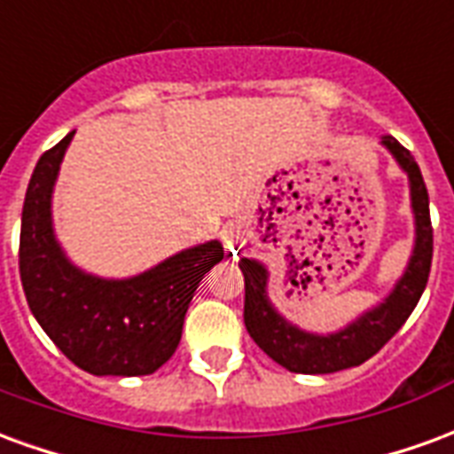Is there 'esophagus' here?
Masks as SVG:
<instances>
[{
	"instance_id": "34e87169",
	"label": "esophagus",
	"mask_w": 454,
	"mask_h": 454,
	"mask_svg": "<svg viewBox=\"0 0 454 454\" xmlns=\"http://www.w3.org/2000/svg\"><path fill=\"white\" fill-rule=\"evenodd\" d=\"M223 246L231 255H236L238 247H240V233H238L236 228H226L223 231Z\"/></svg>"
}]
</instances>
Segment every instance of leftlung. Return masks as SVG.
I'll return each mask as SVG.
<instances>
[{"label": "left lung", "instance_id": "obj_1", "mask_svg": "<svg viewBox=\"0 0 454 454\" xmlns=\"http://www.w3.org/2000/svg\"><path fill=\"white\" fill-rule=\"evenodd\" d=\"M381 143L399 160V165L409 172L411 207L416 214V247L406 267V275L394 286L387 301L370 314L360 316L345 331L333 335H314L299 331L286 324L282 316L270 306L265 294L267 272L255 260H240V270L246 277V328L250 338L262 350L279 362L289 372L299 374H331V372L357 367L364 360L387 345L406 324L411 311L419 304L423 289L428 285L430 262H433V226H430L428 189L423 182L416 160L394 136H381Z\"/></svg>", "mask_w": 454, "mask_h": 454}]
</instances>
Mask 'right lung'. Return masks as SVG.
<instances>
[{
  "label": "right lung",
  "instance_id": "add662e5",
  "mask_svg": "<svg viewBox=\"0 0 454 454\" xmlns=\"http://www.w3.org/2000/svg\"><path fill=\"white\" fill-rule=\"evenodd\" d=\"M73 133L35 165L19 238L26 301L48 338L90 374H153L175 355L189 301L211 267L223 260L216 240L189 247L133 279H99L65 260L51 226V194Z\"/></svg>",
  "mask_w": 454,
  "mask_h": 454
}]
</instances>
